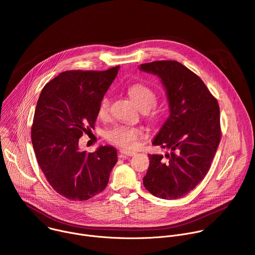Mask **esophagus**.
<instances>
[{"label": "esophagus", "mask_w": 255, "mask_h": 255, "mask_svg": "<svg viewBox=\"0 0 255 255\" xmlns=\"http://www.w3.org/2000/svg\"><path fill=\"white\" fill-rule=\"evenodd\" d=\"M134 152H129L126 150H120L119 151V157H127V156H133Z\"/></svg>", "instance_id": "1"}]
</instances>
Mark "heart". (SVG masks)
<instances>
[{
    "mask_svg": "<svg viewBox=\"0 0 255 255\" xmlns=\"http://www.w3.org/2000/svg\"><path fill=\"white\" fill-rule=\"evenodd\" d=\"M128 95L133 103L142 112H148L157 103V94L148 86L144 84H134L128 88ZM110 110V100L104 97L98 108V115L105 118ZM140 131L137 128L128 126H116L106 132V138L114 143L117 146L124 149H131L140 136Z\"/></svg>",
    "mask_w": 255,
    "mask_h": 255,
    "instance_id": "obj_1",
    "label": "heart"
}]
</instances>
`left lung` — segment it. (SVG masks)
Listing matches in <instances>:
<instances>
[{"label": "left lung", "mask_w": 255, "mask_h": 255, "mask_svg": "<svg viewBox=\"0 0 255 255\" xmlns=\"http://www.w3.org/2000/svg\"><path fill=\"white\" fill-rule=\"evenodd\" d=\"M160 78L169 116L152 141L170 152L149 154L143 185L155 197L173 200L190 193L210 169L221 139L220 109L204 82L175 60L140 65Z\"/></svg>", "instance_id": "obj_1"}]
</instances>
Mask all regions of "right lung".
<instances>
[{
  "label": "right lung",
  "instance_id": "right-lung-1",
  "mask_svg": "<svg viewBox=\"0 0 255 255\" xmlns=\"http://www.w3.org/2000/svg\"><path fill=\"white\" fill-rule=\"evenodd\" d=\"M119 65L103 71L66 70L47 83L39 96L31 128L36 159L49 185L71 201L103 192L117 162L113 146L80 150L83 133L95 128L101 100Z\"/></svg>",
  "mask_w": 255,
  "mask_h": 255
}]
</instances>
